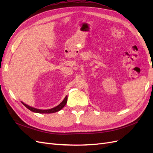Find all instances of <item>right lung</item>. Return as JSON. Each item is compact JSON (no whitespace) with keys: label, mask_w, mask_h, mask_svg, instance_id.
Segmentation results:
<instances>
[{"label":"right lung","mask_w":153,"mask_h":153,"mask_svg":"<svg viewBox=\"0 0 153 153\" xmlns=\"http://www.w3.org/2000/svg\"><path fill=\"white\" fill-rule=\"evenodd\" d=\"M67 101H68V96H66L65 98H64V100L59 105L55 106V107H53V108H50V109H48V110H41V109H38V108L32 107V106H30L29 105H27L25 103H23L22 101V103L24 105L26 108H27L29 110H30V111H32V112H33L39 113V114H52V113L57 112H58V111L61 110L64 107V106L66 105V104L67 103Z\"/></svg>","instance_id":"add662e5"}]
</instances>
